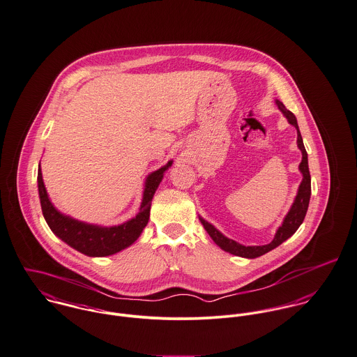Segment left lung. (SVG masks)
Returning a JSON list of instances; mask_svg holds the SVG:
<instances>
[{
  "label": "left lung",
  "mask_w": 357,
  "mask_h": 357,
  "mask_svg": "<svg viewBox=\"0 0 357 357\" xmlns=\"http://www.w3.org/2000/svg\"><path fill=\"white\" fill-rule=\"evenodd\" d=\"M275 102H277L278 108L280 109V112L286 116L287 121L291 126L296 127V130H297V146L303 153V160L298 165V168L303 174V181L300 183V188H298L297 196L294 198V202H293L290 211L287 212V215L284 216L282 226L278 229L275 237L267 245L245 246V245H241V243H238L230 238L225 237L211 223H208L206 220L199 218V222L202 223L204 229L206 230L209 237L215 241V243L220 249H223L225 252H229L231 255H236V256L246 257V259H255V257L263 256L267 252L275 249L282 242H284L287 238L291 237L297 231V229L301 226V223L304 222V218L307 215L308 205H310V198H311V175H310V168H308V155H307V151H305V146H304V142H303V137H301V132H300V128H298V124H297V119L289 109H286V107L279 100H277Z\"/></svg>",
  "instance_id": "obj_1"
}]
</instances>
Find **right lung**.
<instances>
[{"label": "right lung", "instance_id": "right-lung-1", "mask_svg": "<svg viewBox=\"0 0 357 357\" xmlns=\"http://www.w3.org/2000/svg\"><path fill=\"white\" fill-rule=\"evenodd\" d=\"M171 165H172V160L168 161L158 171L149 174V176L146 178L144 197H142L138 215L123 225L112 226V227L89 225L59 212L53 206L52 201L49 199V196L46 193L40 165L38 167V193H40V208H42L43 218L47 226L50 227V230L57 237L64 241L71 248L77 249L80 253L90 257H104V256L115 255L120 250L126 249L127 246H130L131 243H134L141 236L142 230L145 229L149 220L152 198L159 188L164 172Z\"/></svg>", "mask_w": 357, "mask_h": 357}]
</instances>
